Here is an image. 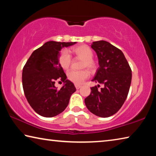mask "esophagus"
Wrapping results in <instances>:
<instances>
[{
	"label": "esophagus",
	"mask_w": 156,
	"mask_h": 156,
	"mask_svg": "<svg viewBox=\"0 0 156 156\" xmlns=\"http://www.w3.org/2000/svg\"><path fill=\"white\" fill-rule=\"evenodd\" d=\"M75 87H76V89H80V87H81V85H80V84H75Z\"/></svg>",
	"instance_id": "1"
}]
</instances>
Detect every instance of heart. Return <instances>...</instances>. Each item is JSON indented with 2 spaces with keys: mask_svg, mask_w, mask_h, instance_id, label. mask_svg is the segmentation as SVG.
Segmentation results:
<instances>
[{
  "mask_svg": "<svg viewBox=\"0 0 156 156\" xmlns=\"http://www.w3.org/2000/svg\"><path fill=\"white\" fill-rule=\"evenodd\" d=\"M70 52H72L79 58L83 59L81 63V68L87 67L92 72L96 69V62L92 58L94 56V52L89 46L82 44V45L73 47L70 49ZM58 62L63 69H69L72 64V57L68 51L63 50L60 53L58 58ZM89 76H90V72L87 69H84L79 71L71 70L67 73V78L69 80L76 84L83 83L86 79L89 77Z\"/></svg>",
  "mask_w": 156,
  "mask_h": 156,
  "instance_id": "obj_1",
  "label": "heart"
}]
</instances>
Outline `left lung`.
Wrapping results in <instances>:
<instances>
[{
  "label": "left lung",
  "instance_id": "left-lung-1",
  "mask_svg": "<svg viewBox=\"0 0 156 156\" xmlns=\"http://www.w3.org/2000/svg\"><path fill=\"white\" fill-rule=\"evenodd\" d=\"M91 47L98 58L99 67L92 81L102 84L91 88L84 99L86 107L94 115L107 118L118 112L128 96L131 69L122 51L105 41L93 42Z\"/></svg>",
  "mask_w": 156,
  "mask_h": 156
}]
</instances>
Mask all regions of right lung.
Returning a JSON list of instances; mask_svg holds the SVG:
<instances>
[{
    "label": "right lung",
    "instance_id": "1",
    "mask_svg": "<svg viewBox=\"0 0 156 156\" xmlns=\"http://www.w3.org/2000/svg\"><path fill=\"white\" fill-rule=\"evenodd\" d=\"M76 43L49 41L31 54L23 69V91L31 108L43 117H54L67 107L70 97L76 91L73 83L58 62L60 51ZM65 84L60 90L55 87L56 81Z\"/></svg>",
    "mask_w": 156,
    "mask_h": 156
}]
</instances>
